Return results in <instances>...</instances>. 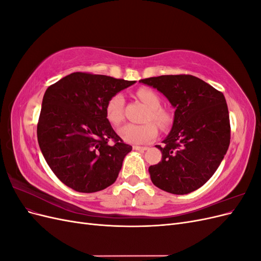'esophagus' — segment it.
<instances>
[{"instance_id": "obj_1", "label": "esophagus", "mask_w": 261, "mask_h": 261, "mask_svg": "<svg viewBox=\"0 0 261 261\" xmlns=\"http://www.w3.org/2000/svg\"><path fill=\"white\" fill-rule=\"evenodd\" d=\"M134 150H137V151H145L148 149V147H141V146H133Z\"/></svg>"}]
</instances>
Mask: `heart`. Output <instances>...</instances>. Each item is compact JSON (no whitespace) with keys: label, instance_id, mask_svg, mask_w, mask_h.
I'll use <instances>...</instances> for the list:
<instances>
[{"label":"heart","instance_id":"1","mask_svg":"<svg viewBox=\"0 0 261 261\" xmlns=\"http://www.w3.org/2000/svg\"><path fill=\"white\" fill-rule=\"evenodd\" d=\"M136 94L148 108L145 121H153L160 127H167L171 121V116L165 110L160 108L161 100L160 97L158 96V93L152 89L140 88ZM123 107L124 97L122 93H115L114 96L108 100L106 106V115L110 123L113 125H118L122 122ZM118 135L128 144H148L158 136V128L151 122H147L140 125L126 124L118 129Z\"/></svg>","mask_w":261,"mask_h":261}]
</instances>
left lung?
I'll return each instance as SVG.
<instances>
[{"label": "left lung", "instance_id": "1", "mask_svg": "<svg viewBox=\"0 0 261 261\" xmlns=\"http://www.w3.org/2000/svg\"><path fill=\"white\" fill-rule=\"evenodd\" d=\"M175 109L169 135L162 141V160L149 167L152 183L164 192L189 194L215 174L230 146L231 128L226 101L200 78L163 75L141 80Z\"/></svg>", "mask_w": 261, "mask_h": 261}]
</instances>
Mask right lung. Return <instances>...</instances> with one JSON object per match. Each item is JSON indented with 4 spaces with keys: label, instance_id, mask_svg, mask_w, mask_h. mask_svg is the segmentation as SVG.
<instances>
[{
    "label": "right lung",
    "instance_id": "right-lung-1",
    "mask_svg": "<svg viewBox=\"0 0 261 261\" xmlns=\"http://www.w3.org/2000/svg\"><path fill=\"white\" fill-rule=\"evenodd\" d=\"M135 81L72 73L51 85L42 99L38 143L55 175L80 193L112 185L132 146L123 143L108 121V100ZM112 139L114 145H110Z\"/></svg>",
    "mask_w": 261,
    "mask_h": 261
}]
</instances>
